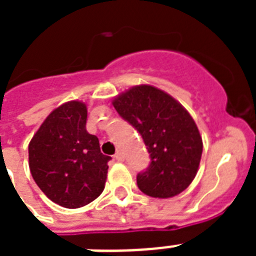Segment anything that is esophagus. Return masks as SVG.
Wrapping results in <instances>:
<instances>
[{"label":"esophagus","instance_id":"1","mask_svg":"<svg viewBox=\"0 0 256 256\" xmlns=\"http://www.w3.org/2000/svg\"><path fill=\"white\" fill-rule=\"evenodd\" d=\"M114 160H118V162H124V152H116V156H114Z\"/></svg>","mask_w":256,"mask_h":256}]
</instances>
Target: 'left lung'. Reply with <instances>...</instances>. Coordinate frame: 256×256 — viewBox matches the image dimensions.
I'll return each mask as SVG.
<instances>
[{"label": "left lung", "instance_id": "8db88e82", "mask_svg": "<svg viewBox=\"0 0 256 256\" xmlns=\"http://www.w3.org/2000/svg\"><path fill=\"white\" fill-rule=\"evenodd\" d=\"M122 118L136 128L152 162L136 175L140 190L166 199L184 191L198 172L202 136L192 116L170 94L150 85L132 86L112 100Z\"/></svg>", "mask_w": 256, "mask_h": 256}]
</instances>
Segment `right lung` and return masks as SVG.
Masks as SVG:
<instances>
[{"label": "right lung", "instance_id": "obj_1", "mask_svg": "<svg viewBox=\"0 0 256 256\" xmlns=\"http://www.w3.org/2000/svg\"><path fill=\"white\" fill-rule=\"evenodd\" d=\"M88 108L69 100L46 116L29 144V168L42 192L66 208L86 206L102 194L112 158L86 130Z\"/></svg>", "mask_w": 256, "mask_h": 256}]
</instances>
